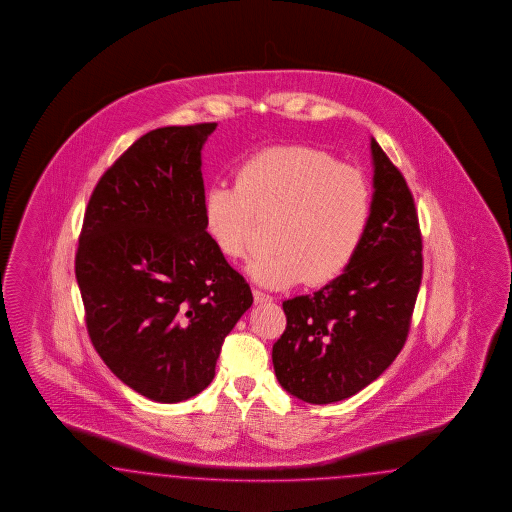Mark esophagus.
Here are the masks:
<instances>
[{"label": "esophagus", "mask_w": 512, "mask_h": 512, "mask_svg": "<svg viewBox=\"0 0 512 512\" xmlns=\"http://www.w3.org/2000/svg\"><path fill=\"white\" fill-rule=\"evenodd\" d=\"M253 300H255V304H266V302H272L274 298L259 289H253Z\"/></svg>", "instance_id": "34e87169"}]
</instances>
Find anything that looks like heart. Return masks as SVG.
Listing matches in <instances>:
<instances>
[{
    "instance_id": "obj_1",
    "label": "heart",
    "mask_w": 512,
    "mask_h": 512,
    "mask_svg": "<svg viewBox=\"0 0 512 512\" xmlns=\"http://www.w3.org/2000/svg\"><path fill=\"white\" fill-rule=\"evenodd\" d=\"M255 216L274 219L276 248L249 263L270 289L300 281L325 285L355 261L372 219V189L362 172L311 146H274L246 157L234 184L202 197V227L227 259L248 255Z\"/></svg>"
}]
</instances>
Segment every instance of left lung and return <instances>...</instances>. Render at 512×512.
Returning a JSON list of instances; mask_svg holds the SVG:
<instances>
[{
	"label": "left lung",
	"mask_w": 512,
	"mask_h": 512,
	"mask_svg": "<svg viewBox=\"0 0 512 512\" xmlns=\"http://www.w3.org/2000/svg\"><path fill=\"white\" fill-rule=\"evenodd\" d=\"M372 219L355 261L317 293L283 302L279 385L308 403L368 387L402 351L422 279L419 216L407 182L372 139Z\"/></svg>",
	"instance_id": "1"
}]
</instances>
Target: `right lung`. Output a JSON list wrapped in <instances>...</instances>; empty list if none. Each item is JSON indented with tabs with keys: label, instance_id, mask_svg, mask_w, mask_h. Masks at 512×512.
Returning <instances> with one entry per match:
<instances>
[{
	"label": "right lung",
	"instance_id": "obj_1",
	"mask_svg": "<svg viewBox=\"0 0 512 512\" xmlns=\"http://www.w3.org/2000/svg\"><path fill=\"white\" fill-rule=\"evenodd\" d=\"M216 127H159L133 142L97 182L78 238L93 347L154 402L208 387L225 336L253 304L202 227L201 150Z\"/></svg>",
	"mask_w": 512,
	"mask_h": 512
}]
</instances>
